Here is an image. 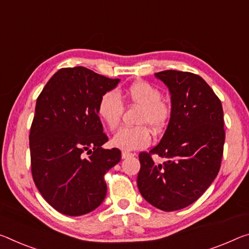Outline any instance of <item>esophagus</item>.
<instances>
[{"label":"esophagus","mask_w":249,"mask_h":249,"mask_svg":"<svg viewBox=\"0 0 249 249\" xmlns=\"http://www.w3.org/2000/svg\"><path fill=\"white\" fill-rule=\"evenodd\" d=\"M132 156H134V154L133 153H129V152H122V157H123V159H128V157H132Z\"/></svg>","instance_id":"obj_1"}]
</instances>
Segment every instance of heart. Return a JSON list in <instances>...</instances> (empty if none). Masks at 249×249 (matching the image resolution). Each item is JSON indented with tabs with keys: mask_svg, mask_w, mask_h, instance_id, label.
<instances>
[{
	"mask_svg": "<svg viewBox=\"0 0 249 249\" xmlns=\"http://www.w3.org/2000/svg\"><path fill=\"white\" fill-rule=\"evenodd\" d=\"M163 94L157 86L146 81H136L124 89L123 100L139 106L135 127H122L113 136L112 144L123 151H136L151 144V128L154 133L163 132L172 118V106L161 100ZM96 112L108 128L118 125L124 112V105L114 90H107L100 97Z\"/></svg>",
	"mask_w": 249,
	"mask_h": 249,
	"instance_id": "heart-1",
	"label": "heart"
}]
</instances>
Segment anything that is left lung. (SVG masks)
I'll return each instance as SVG.
<instances>
[{"mask_svg": "<svg viewBox=\"0 0 249 249\" xmlns=\"http://www.w3.org/2000/svg\"><path fill=\"white\" fill-rule=\"evenodd\" d=\"M155 75L168 86L173 114L160 143L140 153L137 186L153 206L173 212L196 202L218 174L224 113L218 96L199 75L174 70ZM154 155L167 160L155 163Z\"/></svg>", "mask_w": 249, "mask_h": 249, "instance_id": "1", "label": "left lung"}]
</instances>
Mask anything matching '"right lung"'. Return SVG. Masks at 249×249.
I'll return each mask as SVG.
<instances>
[{"mask_svg": "<svg viewBox=\"0 0 249 249\" xmlns=\"http://www.w3.org/2000/svg\"><path fill=\"white\" fill-rule=\"evenodd\" d=\"M118 81L83 66L64 68L37 97L30 131L31 171L43 198L62 214H88L105 198L104 175L122 153L102 148L108 137L96 107Z\"/></svg>", "mask_w": 249, "mask_h": 249, "instance_id": "obj_1", "label": "right lung"}]
</instances>
